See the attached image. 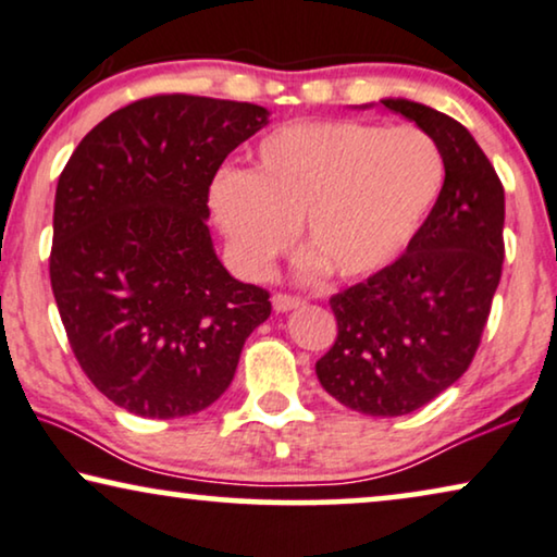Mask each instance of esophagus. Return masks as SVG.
Returning <instances> with one entry per match:
<instances>
[{
    "mask_svg": "<svg viewBox=\"0 0 557 557\" xmlns=\"http://www.w3.org/2000/svg\"><path fill=\"white\" fill-rule=\"evenodd\" d=\"M271 301L276 311H292L304 304V299H299V296H292V294H273Z\"/></svg>",
    "mask_w": 557,
    "mask_h": 557,
    "instance_id": "1",
    "label": "esophagus"
}]
</instances>
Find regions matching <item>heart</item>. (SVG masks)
Returning a JSON list of instances; mask_svg holds the SVG:
<instances>
[{
  "instance_id": "b5f03b06",
  "label": "heart",
  "mask_w": 557,
  "mask_h": 557,
  "mask_svg": "<svg viewBox=\"0 0 557 557\" xmlns=\"http://www.w3.org/2000/svg\"><path fill=\"white\" fill-rule=\"evenodd\" d=\"M444 154L416 126L304 121L258 141L248 172L225 166L210 182V208L250 278L271 271L294 227L322 265L360 278L393 261L423 225L444 187Z\"/></svg>"
}]
</instances>
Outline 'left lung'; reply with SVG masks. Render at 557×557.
I'll return each mask as SVG.
<instances>
[{
    "label": "left lung",
    "instance_id": "8db88e82",
    "mask_svg": "<svg viewBox=\"0 0 557 557\" xmlns=\"http://www.w3.org/2000/svg\"><path fill=\"white\" fill-rule=\"evenodd\" d=\"M380 103L438 144L444 187L406 253L332 296L337 339L317 377L342 406L393 418L423 408L474 360L505 261V187L459 121L406 98Z\"/></svg>",
    "mask_w": 557,
    "mask_h": 557
}]
</instances>
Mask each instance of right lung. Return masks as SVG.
I'll return each mask as SVG.
<instances>
[{"mask_svg": "<svg viewBox=\"0 0 557 557\" xmlns=\"http://www.w3.org/2000/svg\"><path fill=\"white\" fill-rule=\"evenodd\" d=\"M269 124L256 103L141 98L83 136L58 180L50 284L90 383L141 418H182L233 383L269 292L220 263L210 182Z\"/></svg>", "mask_w": 557, "mask_h": 557, "instance_id": "add662e5", "label": "right lung"}]
</instances>
